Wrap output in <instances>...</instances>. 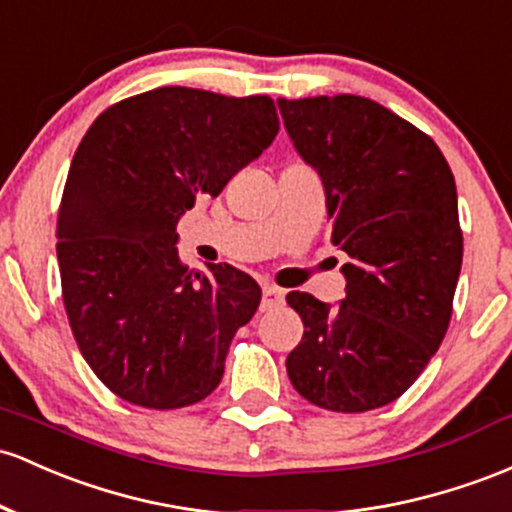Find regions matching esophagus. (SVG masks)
<instances>
[{
	"label": "esophagus",
	"mask_w": 512,
	"mask_h": 512,
	"mask_svg": "<svg viewBox=\"0 0 512 512\" xmlns=\"http://www.w3.org/2000/svg\"><path fill=\"white\" fill-rule=\"evenodd\" d=\"M284 291L277 289V286L265 284L262 286V311H272V308L282 306Z\"/></svg>",
	"instance_id": "esophagus-1"
}]
</instances>
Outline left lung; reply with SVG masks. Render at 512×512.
Listing matches in <instances>:
<instances>
[{
    "label": "left lung",
    "instance_id": "8db88e82",
    "mask_svg": "<svg viewBox=\"0 0 512 512\" xmlns=\"http://www.w3.org/2000/svg\"><path fill=\"white\" fill-rule=\"evenodd\" d=\"M279 111L350 257L340 306L286 296L303 320L286 372L313 406L374 411L408 391L449 328L464 250L454 174L428 133L372 99H279Z\"/></svg>",
    "mask_w": 512,
    "mask_h": 512
}]
</instances>
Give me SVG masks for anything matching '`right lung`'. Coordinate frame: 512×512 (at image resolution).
Here are the masks:
<instances>
[{
	"instance_id": "add662e5",
	"label": "right lung",
	"mask_w": 512,
	"mask_h": 512,
	"mask_svg": "<svg viewBox=\"0 0 512 512\" xmlns=\"http://www.w3.org/2000/svg\"><path fill=\"white\" fill-rule=\"evenodd\" d=\"M277 131L267 94L160 87L101 111L77 145L55 230L63 303L82 357L123 401L172 411L221 384L262 291L226 262L184 265L177 221Z\"/></svg>"
}]
</instances>
